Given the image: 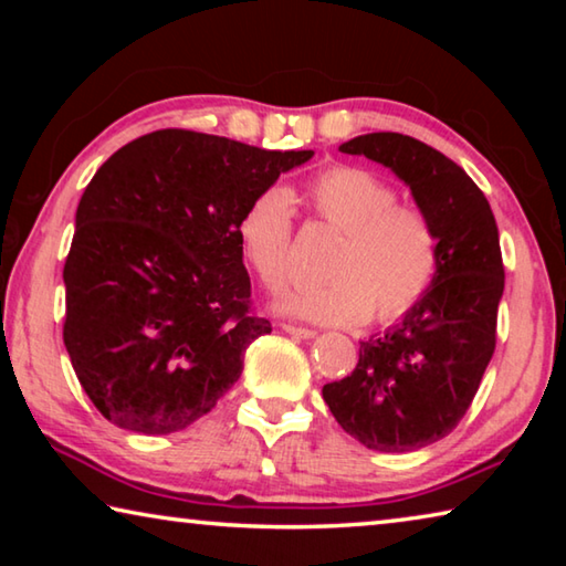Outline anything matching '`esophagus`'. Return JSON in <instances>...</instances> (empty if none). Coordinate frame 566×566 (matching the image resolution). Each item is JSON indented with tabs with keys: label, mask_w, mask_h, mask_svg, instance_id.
<instances>
[{
	"label": "esophagus",
	"mask_w": 566,
	"mask_h": 566,
	"mask_svg": "<svg viewBox=\"0 0 566 566\" xmlns=\"http://www.w3.org/2000/svg\"><path fill=\"white\" fill-rule=\"evenodd\" d=\"M282 329L286 334H292V337H296V339H314V337H317V332H314V329L296 327V324H282Z\"/></svg>",
	"instance_id": "1"
}]
</instances>
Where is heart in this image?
Listing matches in <instances>:
<instances>
[{
	"label": "heart",
	"mask_w": 566,
	"mask_h": 566,
	"mask_svg": "<svg viewBox=\"0 0 566 566\" xmlns=\"http://www.w3.org/2000/svg\"><path fill=\"white\" fill-rule=\"evenodd\" d=\"M397 189L375 171L337 165L306 185L314 217L339 232L322 284L296 286L280 302L292 317L317 324L399 319L432 284L439 266L437 229L421 209L397 205ZM244 262L266 290L290 276L292 202L270 187L244 207L237 222Z\"/></svg>",
	"instance_id": "obj_1"
}]
</instances>
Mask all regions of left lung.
<instances>
[{"mask_svg":"<svg viewBox=\"0 0 566 566\" xmlns=\"http://www.w3.org/2000/svg\"><path fill=\"white\" fill-rule=\"evenodd\" d=\"M405 181L439 237V266L424 296L385 334L359 342L349 377L322 397L344 432L375 452H415L467 415L496 342L504 292L500 229L472 177L424 142L397 132L344 142Z\"/></svg>","mask_w":566,"mask_h":566,"instance_id":"8db88e82","label":"left lung"}]
</instances>
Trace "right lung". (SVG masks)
<instances>
[{"instance_id":"add662e5","label":"right lung","mask_w":566,"mask_h":566,"mask_svg":"<svg viewBox=\"0 0 566 566\" xmlns=\"http://www.w3.org/2000/svg\"><path fill=\"white\" fill-rule=\"evenodd\" d=\"M312 157L159 129L97 169L64 264V347L102 417L171 434L234 387L249 344L272 332L249 312L239 214Z\"/></svg>"}]
</instances>
